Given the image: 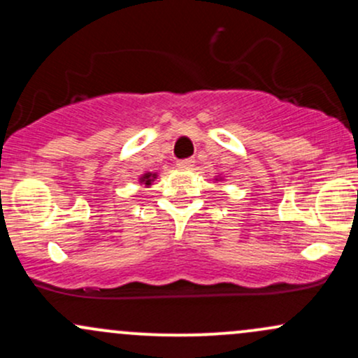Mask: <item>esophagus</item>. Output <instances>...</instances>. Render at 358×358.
<instances>
[{
    "mask_svg": "<svg viewBox=\"0 0 358 358\" xmlns=\"http://www.w3.org/2000/svg\"><path fill=\"white\" fill-rule=\"evenodd\" d=\"M193 163L195 162H193L192 158H185V159H178V162H176V166H178L180 170H190Z\"/></svg>",
    "mask_w": 358,
    "mask_h": 358,
    "instance_id": "obj_1",
    "label": "esophagus"
}]
</instances>
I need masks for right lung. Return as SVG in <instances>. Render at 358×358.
Here are the masks:
<instances>
[{"label":"right lung","mask_w":358,"mask_h":358,"mask_svg":"<svg viewBox=\"0 0 358 358\" xmlns=\"http://www.w3.org/2000/svg\"><path fill=\"white\" fill-rule=\"evenodd\" d=\"M153 178H156V175H153V173H146V175L141 176V182L145 183V185H151V182H153Z\"/></svg>","instance_id":"add662e5"}]
</instances>
